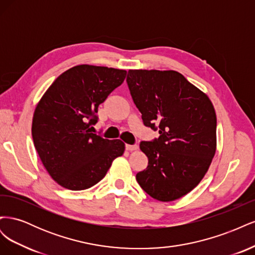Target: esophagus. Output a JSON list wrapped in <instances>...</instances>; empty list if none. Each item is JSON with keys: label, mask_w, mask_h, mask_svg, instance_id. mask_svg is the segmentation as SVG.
<instances>
[{"label": "esophagus", "mask_w": 255, "mask_h": 255, "mask_svg": "<svg viewBox=\"0 0 255 255\" xmlns=\"http://www.w3.org/2000/svg\"><path fill=\"white\" fill-rule=\"evenodd\" d=\"M126 148L128 151H135L138 149V145L137 144H127Z\"/></svg>", "instance_id": "1"}]
</instances>
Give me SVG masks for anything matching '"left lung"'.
I'll use <instances>...</instances> for the list:
<instances>
[{"label": "left lung", "mask_w": 255, "mask_h": 255, "mask_svg": "<svg viewBox=\"0 0 255 255\" xmlns=\"http://www.w3.org/2000/svg\"><path fill=\"white\" fill-rule=\"evenodd\" d=\"M127 82L154 141H141L148 156L136 174L140 187L161 202L187 195L206 174L217 146V118L210 98L173 70H128Z\"/></svg>", "instance_id": "8db88e82"}]
</instances>
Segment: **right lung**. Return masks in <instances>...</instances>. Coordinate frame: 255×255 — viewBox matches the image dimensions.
Wrapping results in <instances>:
<instances>
[{"instance_id": "right-lung-1", "label": "right lung", "mask_w": 255, "mask_h": 255, "mask_svg": "<svg viewBox=\"0 0 255 255\" xmlns=\"http://www.w3.org/2000/svg\"><path fill=\"white\" fill-rule=\"evenodd\" d=\"M126 70L79 65L61 73L38 102L32 123L34 145L52 179L70 190L101 181L126 144L91 133L99 105L123 83Z\"/></svg>"}]
</instances>
